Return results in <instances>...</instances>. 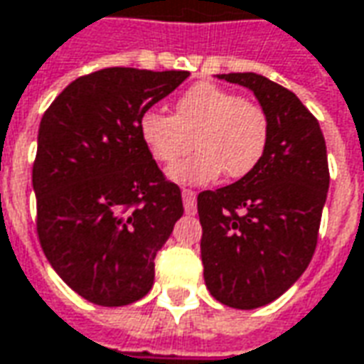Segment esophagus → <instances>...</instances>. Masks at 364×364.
Returning a JSON list of instances; mask_svg holds the SVG:
<instances>
[{"instance_id": "1", "label": "esophagus", "mask_w": 364, "mask_h": 364, "mask_svg": "<svg viewBox=\"0 0 364 364\" xmlns=\"http://www.w3.org/2000/svg\"><path fill=\"white\" fill-rule=\"evenodd\" d=\"M183 205H185L187 215H195L197 213V193L193 189H183Z\"/></svg>"}]
</instances>
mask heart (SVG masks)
<instances>
[{"label": "heart", "mask_w": 364, "mask_h": 364, "mask_svg": "<svg viewBox=\"0 0 364 364\" xmlns=\"http://www.w3.org/2000/svg\"><path fill=\"white\" fill-rule=\"evenodd\" d=\"M138 132L149 156L165 165L187 156L195 138L199 151L171 167L169 177L179 183H208L223 171L228 179L252 173L266 156L270 120L256 100L203 80L179 94L173 116L154 108L141 112Z\"/></svg>", "instance_id": "obj_1"}]
</instances>
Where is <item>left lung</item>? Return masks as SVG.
Masks as SVG:
<instances>
[{"instance_id": "left-lung-1", "label": "left lung", "mask_w": 364, "mask_h": 364, "mask_svg": "<svg viewBox=\"0 0 364 364\" xmlns=\"http://www.w3.org/2000/svg\"><path fill=\"white\" fill-rule=\"evenodd\" d=\"M218 78L252 90L270 139L252 173L197 197L203 276L220 304L256 309L291 288L311 262L329 189L327 147L317 118L291 90L254 73Z\"/></svg>"}]
</instances>
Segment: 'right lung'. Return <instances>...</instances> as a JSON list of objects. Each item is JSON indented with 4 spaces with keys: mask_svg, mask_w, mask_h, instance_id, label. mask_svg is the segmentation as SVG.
<instances>
[{
    "mask_svg": "<svg viewBox=\"0 0 364 364\" xmlns=\"http://www.w3.org/2000/svg\"><path fill=\"white\" fill-rule=\"evenodd\" d=\"M187 76L102 68L70 82L41 118L33 161L41 248L96 306L146 296L157 250L183 215L181 189L149 156L138 118Z\"/></svg>",
    "mask_w": 364,
    "mask_h": 364,
    "instance_id": "right-lung-1",
    "label": "right lung"
}]
</instances>
